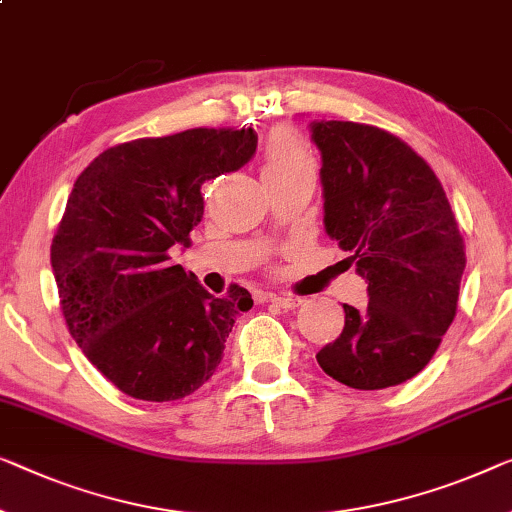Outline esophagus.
<instances>
[{"instance_id": "esophagus-1", "label": "esophagus", "mask_w": 512, "mask_h": 512, "mask_svg": "<svg viewBox=\"0 0 512 512\" xmlns=\"http://www.w3.org/2000/svg\"><path fill=\"white\" fill-rule=\"evenodd\" d=\"M271 303H276V305H280V308H285V310H294V308H299V305L303 303L299 296H287V294H271Z\"/></svg>"}]
</instances>
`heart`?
<instances>
[{"label": "heart", "mask_w": 512, "mask_h": 512, "mask_svg": "<svg viewBox=\"0 0 512 512\" xmlns=\"http://www.w3.org/2000/svg\"><path fill=\"white\" fill-rule=\"evenodd\" d=\"M315 174V158L299 135L292 131H278L271 135L264 149L262 174L264 181L292 177V174Z\"/></svg>", "instance_id": "1"}]
</instances>
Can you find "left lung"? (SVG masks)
Returning a JSON list of instances; mask_svg holds the SVG:
<instances>
[{"instance_id": "obj_1", "label": "left lung", "mask_w": 512, "mask_h": 512, "mask_svg": "<svg viewBox=\"0 0 512 512\" xmlns=\"http://www.w3.org/2000/svg\"><path fill=\"white\" fill-rule=\"evenodd\" d=\"M324 227L368 282V308L319 349L326 375L358 391L416 377L453 324L467 257L432 167L400 137L354 121H312Z\"/></svg>"}]
</instances>
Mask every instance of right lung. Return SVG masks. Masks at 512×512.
<instances>
[{
    "mask_svg": "<svg viewBox=\"0 0 512 512\" xmlns=\"http://www.w3.org/2000/svg\"><path fill=\"white\" fill-rule=\"evenodd\" d=\"M253 128H190L117 144L68 195L50 262L66 326L121 393L170 402L195 393L223 361L248 289L223 299L170 262L204 216L202 183L255 156Z\"/></svg>",
    "mask_w": 512,
    "mask_h": 512,
    "instance_id": "add662e5",
    "label": "right lung"
}]
</instances>
